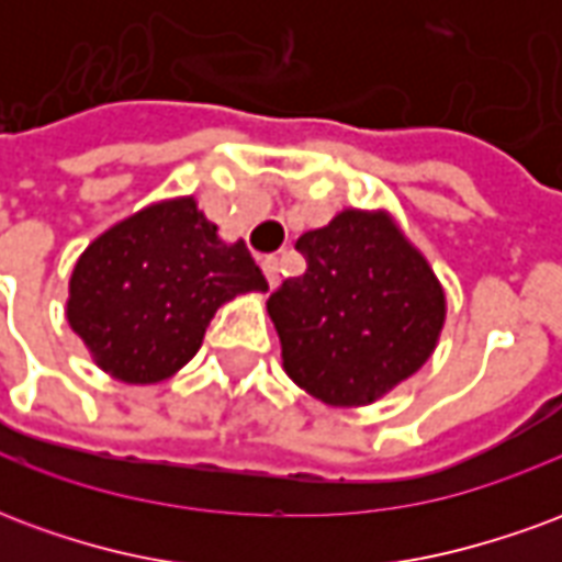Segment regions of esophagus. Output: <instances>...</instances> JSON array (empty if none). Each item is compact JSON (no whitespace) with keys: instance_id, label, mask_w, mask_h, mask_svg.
Segmentation results:
<instances>
[{"instance_id":"obj_1","label":"esophagus","mask_w":562,"mask_h":562,"mask_svg":"<svg viewBox=\"0 0 562 562\" xmlns=\"http://www.w3.org/2000/svg\"><path fill=\"white\" fill-rule=\"evenodd\" d=\"M261 270H265V277H268L270 289H277V285H280V258L268 256L261 261Z\"/></svg>"}]
</instances>
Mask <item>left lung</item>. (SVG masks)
<instances>
[{
	"label": "left lung",
	"mask_w": 562,
	"mask_h": 562,
	"mask_svg": "<svg viewBox=\"0 0 562 562\" xmlns=\"http://www.w3.org/2000/svg\"><path fill=\"white\" fill-rule=\"evenodd\" d=\"M304 277L268 297L282 370L328 406H367L434 355L446 292L389 210H340L297 237Z\"/></svg>",
	"instance_id": "left-lung-1"
}]
</instances>
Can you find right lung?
Here are the masks:
<instances>
[{"instance_id": "right-lung-1", "label": "right lung", "mask_w": 562, "mask_h": 562, "mask_svg": "<svg viewBox=\"0 0 562 562\" xmlns=\"http://www.w3.org/2000/svg\"><path fill=\"white\" fill-rule=\"evenodd\" d=\"M246 292L268 280L244 240H220L192 195L168 198L80 252L66 318L108 376L153 385L189 364L216 310Z\"/></svg>"}]
</instances>
